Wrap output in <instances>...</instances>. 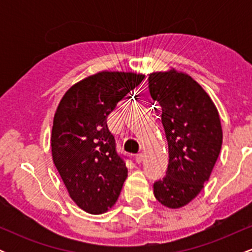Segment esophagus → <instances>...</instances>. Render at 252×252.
I'll use <instances>...</instances> for the list:
<instances>
[{
    "label": "esophagus",
    "mask_w": 252,
    "mask_h": 252,
    "mask_svg": "<svg viewBox=\"0 0 252 252\" xmlns=\"http://www.w3.org/2000/svg\"><path fill=\"white\" fill-rule=\"evenodd\" d=\"M135 161L137 163H141L143 161V154H137L135 156Z\"/></svg>",
    "instance_id": "34e87169"
}]
</instances>
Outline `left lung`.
Masks as SVG:
<instances>
[{
	"label": "left lung",
	"instance_id": "8db88e82",
	"mask_svg": "<svg viewBox=\"0 0 252 252\" xmlns=\"http://www.w3.org/2000/svg\"><path fill=\"white\" fill-rule=\"evenodd\" d=\"M149 92L160 105L168 142L166 176L154 184V195L169 209L192 201L209 181L222 143L218 110L209 94L184 72H153ZM156 110V109H155Z\"/></svg>",
	"mask_w": 252,
	"mask_h": 252
}]
</instances>
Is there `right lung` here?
Segmentation results:
<instances>
[{"label": "right lung", "instance_id": "right-lung-1", "mask_svg": "<svg viewBox=\"0 0 252 252\" xmlns=\"http://www.w3.org/2000/svg\"><path fill=\"white\" fill-rule=\"evenodd\" d=\"M143 79L132 72H98L71 86L57 108L53 162L72 200L91 215L114 206L128 176L106 118Z\"/></svg>", "mask_w": 252, "mask_h": 252}]
</instances>
